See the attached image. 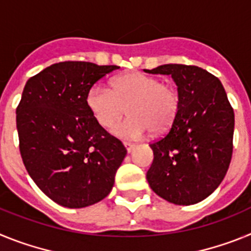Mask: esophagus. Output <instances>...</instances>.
<instances>
[{"instance_id": "1", "label": "esophagus", "mask_w": 251, "mask_h": 251, "mask_svg": "<svg viewBox=\"0 0 251 251\" xmlns=\"http://www.w3.org/2000/svg\"><path fill=\"white\" fill-rule=\"evenodd\" d=\"M123 145H124V147H126V150H127L128 153L132 152V150L134 148V145H133V143H129V142H124Z\"/></svg>"}]
</instances>
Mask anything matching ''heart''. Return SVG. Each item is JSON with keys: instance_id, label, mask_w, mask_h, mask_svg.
<instances>
[{"instance_id": "obj_1", "label": "heart", "mask_w": 251, "mask_h": 251, "mask_svg": "<svg viewBox=\"0 0 251 251\" xmlns=\"http://www.w3.org/2000/svg\"><path fill=\"white\" fill-rule=\"evenodd\" d=\"M85 101L93 118L104 128L109 127L127 107L130 117L110 128L112 134L124 139H139L150 129L152 133L167 130L179 105L174 86L142 73L114 77L112 90L94 84L86 93Z\"/></svg>"}]
</instances>
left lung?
<instances>
[{
	"instance_id": "1",
	"label": "left lung",
	"mask_w": 251,
	"mask_h": 251,
	"mask_svg": "<svg viewBox=\"0 0 251 251\" xmlns=\"http://www.w3.org/2000/svg\"><path fill=\"white\" fill-rule=\"evenodd\" d=\"M150 74L171 75L179 105L167 134L151 143V188L175 205L205 200L225 177L232 156L234 110L221 81L199 66L166 64Z\"/></svg>"
}]
</instances>
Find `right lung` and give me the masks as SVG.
Wrapping results in <instances>:
<instances>
[{
    "instance_id": "obj_1",
    "label": "right lung",
    "mask_w": 251,
    "mask_h": 251,
    "mask_svg": "<svg viewBox=\"0 0 251 251\" xmlns=\"http://www.w3.org/2000/svg\"><path fill=\"white\" fill-rule=\"evenodd\" d=\"M117 69L64 61L30 77L24 88L16 109L22 161L37 187L64 207H86L108 196L127 154L85 101L88 90Z\"/></svg>"
}]
</instances>
